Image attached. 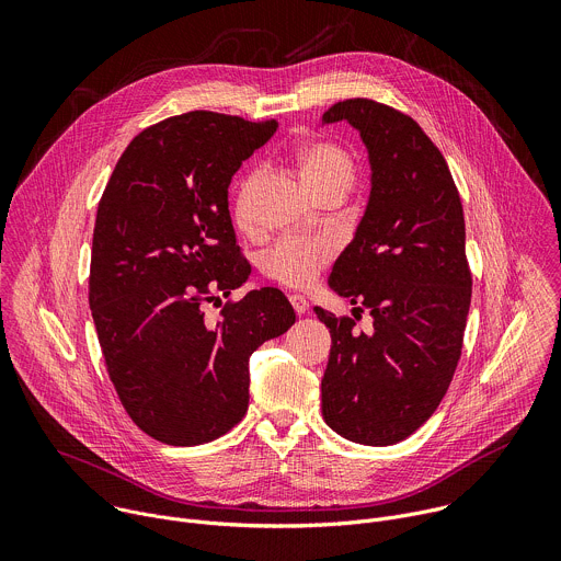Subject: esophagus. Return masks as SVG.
Returning <instances> with one entry per match:
<instances>
[{
	"instance_id": "obj_1",
	"label": "esophagus",
	"mask_w": 561,
	"mask_h": 561,
	"mask_svg": "<svg viewBox=\"0 0 561 561\" xmlns=\"http://www.w3.org/2000/svg\"><path fill=\"white\" fill-rule=\"evenodd\" d=\"M288 299H290V304H293V308H295L297 314H304V312L308 310V301H306L304 295H290Z\"/></svg>"
}]
</instances>
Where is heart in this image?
<instances>
[{
  "mask_svg": "<svg viewBox=\"0 0 561 561\" xmlns=\"http://www.w3.org/2000/svg\"><path fill=\"white\" fill-rule=\"evenodd\" d=\"M295 167L301 182L312 195L324 199L333 193L346 195L355 184V162L346 148L329 139H310L295 150ZM262 182L260 173H251L239 186L232 204L234 224L244 232L255 230L253 197ZM335 257V242L329 237L290 234L277 242L264 257L262 271L268 279L290 286L308 288Z\"/></svg>",
  "mask_w": 561,
  "mask_h": 561,
  "instance_id": "heart-1",
  "label": "heart"
}]
</instances>
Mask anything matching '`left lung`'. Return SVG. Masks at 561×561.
<instances>
[{"instance_id":"left-lung-1","label":"left lung","mask_w":561,"mask_h":561,"mask_svg":"<svg viewBox=\"0 0 561 561\" xmlns=\"http://www.w3.org/2000/svg\"><path fill=\"white\" fill-rule=\"evenodd\" d=\"M340 119L368 148L373 188L331 286L373 314V331H353L357 312L314 308L333 340L322 411L346 439L388 446L437 411L461 357L472 295L463 208L444 154L413 117L353 98L324 113L327 124Z\"/></svg>"}]
</instances>
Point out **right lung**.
<instances>
[{"label":"right lung","mask_w":561,"mask_h":561,"mask_svg":"<svg viewBox=\"0 0 561 561\" xmlns=\"http://www.w3.org/2000/svg\"><path fill=\"white\" fill-rule=\"evenodd\" d=\"M275 119L193 111L144 128L122 152L93 230L89 304L128 417L169 446L213 442L249 409V359L295 324L279 288L206 306L251 275L228 186ZM221 306V301H219Z\"/></svg>","instance_id":"add662e5"}]
</instances>
